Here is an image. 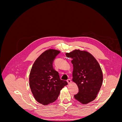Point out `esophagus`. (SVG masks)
<instances>
[{
    "mask_svg": "<svg viewBox=\"0 0 122 122\" xmlns=\"http://www.w3.org/2000/svg\"><path fill=\"white\" fill-rule=\"evenodd\" d=\"M67 82H68V84H70L71 83V79H68L67 80Z\"/></svg>",
    "mask_w": 122,
    "mask_h": 122,
    "instance_id": "esophagus-1",
    "label": "esophagus"
}]
</instances>
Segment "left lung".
I'll return each mask as SVG.
<instances>
[{
    "label": "left lung",
    "mask_w": 122,
    "mask_h": 122,
    "mask_svg": "<svg viewBox=\"0 0 122 122\" xmlns=\"http://www.w3.org/2000/svg\"><path fill=\"white\" fill-rule=\"evenodd\" d=\"M66 55L72 59V80L79 89L78 93L74 95L75 99L83 104L93 101L103 82V73L98 62L86 51L75 49Z\"/></svg>",
    "instance_id": "8db88e82"
}]
</instances>
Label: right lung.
<instances>
[{"label": "right lung", "mask_w": 122, "mask_h": 122, "mask_svg": "<svg viewBox=\"0 0 122 122\" xmlns=\"http://www.w3.org/2000/svg\"><path fill=\"white\" fill-rule=\"evenodd\" d=\"M60 51L49 49L41 54L33 64L29 74V86L36 101L46 105L56 100L61 90L68 83L61 80L53 68V62Z\"/></svg>", "instance_id": "obj_1"}]
</instances>
